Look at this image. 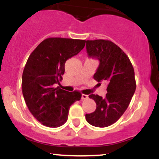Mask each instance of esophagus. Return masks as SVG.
Listing matches in <instances>:
<instances>
[{
  "instance_id": "obj_1",
  "label": "esophagus",
  "mask_w": 159,
  "mask_h": 159,
  "mask_svg": "<svg viewBox=\"0 0 159 159\" xmlns=\"http://www.w3.org/2000/svg\"><path fill=\"white\" fill-rule=\"evenodd\" d=\"M88 98V96L86 94H82L81 96V99H87Z\"/></svg>"
}]
</instances>
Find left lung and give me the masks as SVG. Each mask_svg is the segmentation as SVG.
Returning a JSON list of instances; mask_svg holds the SVG:
<instances>
[{"label":"left lung","instance_id":"left-lung-1","mask_svg":"<svg viewBox=\"0 0 159 159\" xmlns=\"http://www.w3.org/2000/svg\"><path fill=\"white\" fill-rule=\"evenodd\" d=\"M88 55L99 61L93 78L107 84L105 98L89 96L96 103V109L86 114L87 121L96 127H107L116 123L129 106L136 89L134 71L129 57L110 40H87Z\"/></svg>","mask_w":159,"mask_h":159}]
</instances>
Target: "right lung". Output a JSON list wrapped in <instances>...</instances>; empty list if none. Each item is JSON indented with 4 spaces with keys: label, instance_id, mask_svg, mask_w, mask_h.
<instances>
[{
    "label": "right lung",
    "instance_id": "obj_1",
    "mask_svg": "<svg viewBox=\"0 0 159 159\" xmlns=\"http://www.w3.org/2000/svg\"><path fill=\"white\" fill-rule=\"evenodd\" d=\"M84 39L47 38L29 56L22 74V93L33 116L45 126L57 128L67 119L69 107L79 101V91L68 92L59 84L65 72V63L85 45Z\"/></svg>",
    "mask_w": 159,
    "mask_h": 159
}]
</instances>
